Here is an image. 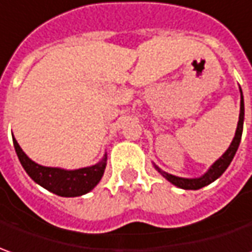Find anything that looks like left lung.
Here are the masks:
<instances>
[{"mask_svg": "<svg viewBox=\"0 0 252 252\" xmlns=\"http://www.w3.org/2000/svg\"><path fill=\"white\" fill-rule=\"evenodd\" d=\"M243 124H244V99H243V92H241L240 88V114H239V123H237V128H236V133H234L233 140H232V143L227 148L226 152L220 156V158L214 162L203 175L198 176V178H182V176H175L172 175V174L165 172V171H162L156 164H153V165H155V168L168 182L175 185L176 188H181V189H185V190H198V189L204 188L207 185L212 184L214 181H217L226 171L227 167L230 165V162H232L234 155H236V152L239 149V145H240L241 133H243Z\"/></svg>", "mask_w": 252, "mask_h": 252, "instance_id": "1", "label": "left lung"}]
</instances>
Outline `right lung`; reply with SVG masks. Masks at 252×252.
I'll list each match as a JSON object with an SVG mask.
<instances>
[{
  "instance_id": "1",
  "label": "right lung",
  "mask_w": 252,
  "mask_h": 252,
  "mask_svg": "<svg viewBox=\"0 0 252 252\" xmlns=\"http://www.w3.org/2000/svg\"><path fill=\"white\" fill-rule=\"evenodd\" d=\"M13 146L19 157V161L25 168L27 175L35 184L42 186L51 193L61 197H77L90 193L96 186L104 174L107 164V153H104L102 160L91 167L78 169H64L59 167H45L32 161L19 146L18 140L13 136Z\"/></svg>"
}]
</instances>
